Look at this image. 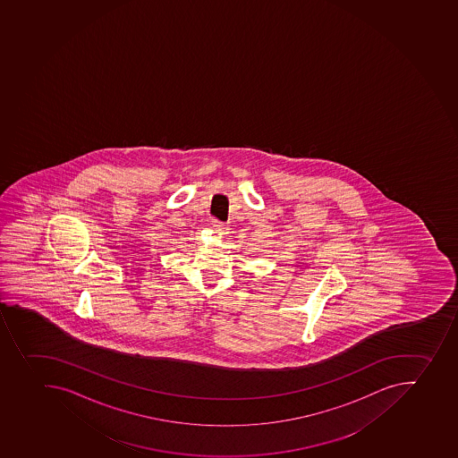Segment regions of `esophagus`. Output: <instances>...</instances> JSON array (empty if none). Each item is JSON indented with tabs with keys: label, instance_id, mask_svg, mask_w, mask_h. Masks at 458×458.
I'll use <instances>...</instances> for the list:
<instances>
[{
	"label": "esophagus",
	"instance_id": "1",
	"mask_svg": "<svg viewBox=\"0 0 458 458\" xmlns=\"http://www.w3.org/2000/svg\"><path fill=\"white\" fill-rule=\"evenodd\" d=\"M211 225H213V227H215L216 231L220 232V233H226L227 225L220 222V220H217V218H211Z\"/></svg>",
	"mask_w": 458,
	"mask_h": 458
}]
</instances>
